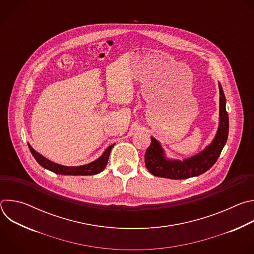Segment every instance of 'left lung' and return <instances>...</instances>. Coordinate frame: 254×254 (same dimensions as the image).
Returning <instances> with one entry per match:
<instances>
[{
	"label": "left lung",
	"mask_w": 254,
	"mask_h": 254,
	"mask_svg": "<svg viewBox=\"0 0 254 254\" xmlns=\"http://www.w3.org/2000/svg\"><path fill=\"white\" fill-rule=\"evenodd\" d=\"M220 91V122L218 131L215 138L203 152L181 161H169L165 158L164 152L158 140L151 137V144L144 154V163L151 174L157 177L183 180L199 176L208 171L218 160L228 137L229 118L226 112V98L219 82Z\"/></svg>",
	"instance_id": "left-lung-1"
}]
</instances>
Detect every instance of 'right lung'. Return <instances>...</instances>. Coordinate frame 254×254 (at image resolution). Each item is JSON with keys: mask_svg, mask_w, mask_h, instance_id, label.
Returning a JSON list of instances; mask_svg holds the SVG:
<instances>
[{"mask_svg": "<svg viewBox=\"0 0 254 254\" xmlns=\"http://www.w3.org/2000/svg\"><path fill=\"white\" fill-rule=\"evenodd\" d=\"M30 152L32 153L33 157L35 160L37 161L43 168L59 175H72V176H89V175H96L100 172H102L107 165L108 158H110V154L112 149L114 148L115 144H112V146L108 147L106 151L103 153L101 157H99L96 161L84 165V166H79V167H65L58 165L56 163H53L49 161L48 159L44 158L42 155L38 154L36 151L33 150V148L28 144Z\"/></svg>", "mask_w": 254, "mask_h": 254, "instance_id": "add662e5", "label": "right lung"}]
</instances>
